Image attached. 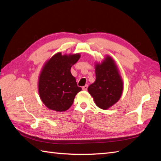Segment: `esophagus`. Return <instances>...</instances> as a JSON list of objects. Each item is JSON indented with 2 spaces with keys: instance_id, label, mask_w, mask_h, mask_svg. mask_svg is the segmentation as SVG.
I'll return each instance as SVG.
<instances>
[{
  "instance_id": "1",
  "label": "esophagus",
  "mask_w": 161,
  "mask_h": 161,
  "mask_svg": "<svg viewBox=\"0 0 161 161\" xmlns=\"http://www.w3.org/2000/svg\"><path fill=\"white\" fill-rule=\"evenodd\" d=\"M87 89H88V85H85L84 86L82 87V90H87Z\"/></svg>"
}]
</instances>
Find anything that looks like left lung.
Segmentation results:
<instances>
[{
  "instance_id": "8db88e82",
  "label": "left lung",
  "mask_w": 161,
  "mask_h": 161,
  "mask_svg": "<svg viewBox=\"0 0 161 161\" xmlns=\"http://www.w3.org/2000/svg\"><path fill=\"white\" fill-rule=\"evenodd\" d=\"M96 80L88 90L98 108L107 109L120 99L123 91V81L117 66L112 57L95 64Z\"/></svg>"
}]
</instances>
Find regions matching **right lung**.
I'll use <instances>...</instances> for the list:
<instances>
[{
  "label": "right lung",
  "mask_w": 161,
  "mask_h": 161,
  "mask_svg": "<svg viewBox=\"0 0 161 161\" xmlns=\"http://www.w3.org/2000/svg\"><path fill=\"white\" fill-rule=\"evenodd\" d=\"M80 56V53L62 55L58 52L44 64L39 77V94L49 109L60 112L67 111L81 90L71 73V67Z\"/></svg>",
  "instance_id": "right-lung-1"
}]
</instances>
